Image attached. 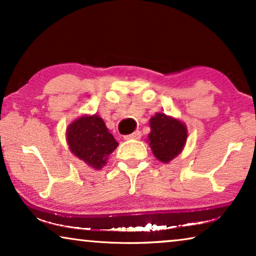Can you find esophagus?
Returning a JSON list of instances; mask_svg holds the SVG:
<instances>
[{
    "mask_svg": "<svg viewBox=\"0 0 256 256\" xmlns=\"http://www.w3.org/2000/svg\"><path fill=\"white\" fill-rule=\"evenodd\" d=\"M141 136H142V134H141V132L136 130V132H132V134L126 135L124 138V140H138V138H141Z\"/></svg>",
    "mask_w": 256,
    "mask_h": 256,
    "instance_id": "obj_1",
    "label": "esophagus"
}]
</instances>
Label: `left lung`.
<instances>
[{
    "label": "left lung",
    "instance_id": "left-lung-1",
    "mask_svg": "<svg viewBox=\"0 0 256 256\" xmlns=\"http://www.w3.org/2000/svg\"><path fill=\"white\" fill-rule=\"evenodd\" d=\"M148 142L152 154L160 162L169 163L183 150L188 138V128L177 118L156 113L150 118Z\"/></svg>",
    "mask_w": 256,
    "mask_h": 256
}]
</instances>
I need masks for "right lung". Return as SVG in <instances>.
Listing matches in <instances>:
<instances>
[{"mask_svg": "<svg viewBox=\"0 0 256 256\" xmlns=\"http://www.w3.org/2000/svg\"><path fill=\"white\" fill-rule=\"evenodd\" d=\"M66 140L72 154L93 169L106 166L107 157L118 143L96 114L82 115L68 124Z\"/></svg>", "mask_w": 256, "mask_h": 256, "instance_id": "add662e5", "label": "right lung"}]
</instances>
